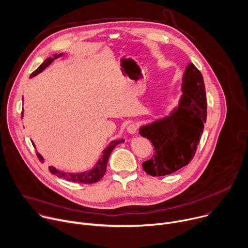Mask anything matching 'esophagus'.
Returning <instances> with one entry per match:
<instances>
[{
    "label": "esophagus",
    "instance_id": "esophagus-1",
    "mask_svg": "<svg viewBox=\"0 0 248 248\" xmlns=\"http://www.w3.org/2000/svg\"><path fill=\"white\" fill-rule=\"evenodd\" d=\"M136 130H137V125H136V124H128V125L126 126V131H127L128 133H130V134L135 133V131H136Z\"/></svg>",
    "mask_w": 248,
    "mask_h": 248
}]
</instances>
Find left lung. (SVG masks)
I'll list each match as a JSON object with an SVG mask.
<instances>
[{
	"instance_id": "1",
	"label": "left lung",
	"mask_w": 248,
	"mask_h": 248,
	"mask_svg": "<svg viewBox=\"0 0 248 248\" xmlns=\"http://www.w3.org/2000/svg\"><path fill=\"white\" fill-rule=\"evenodd\" d=\"M178 105L169 115L141 125L139 133L149 139L155 152L142 163L150 175L170 174L193 158L207 118L204 80L197 67L188 62L183 75Z\"/></svg>"
}]
</instances>
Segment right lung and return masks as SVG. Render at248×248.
I'll return each mask as SVG.
<instances>
[{"mask_svg": "<svg viewBox=\"0 0 248 248\" xmlns=\"http://www.w3.org/2000/svg\"><path fill=\"white\" fill-rule=\"evenodd\" d=\"M63 54L61 53V54H55L53 55V57H49L47 58L41 64L40 66L36 69L34 70V72L31 74L30 76V78L36 77L37 75H39L40 73H42L43 70L51 64L52 62H54L56 59L62 57ZM23 117V110L21 112V118ZM124 142V138H120V139H117V140H114V141H111V143L106 147L104 149V151L102 152L103 155L102 157L98 160V162L95 164V166L88 170H85V171H81V172H68V171H62V170H60L58 169H56L55 167L51 166L49 167V170L52 174H56L57 176H59V178H62V179H64L68 182H72V183H77V184H94V183H97L98 181H100L103 175L105 174L106 172V168H107V164H108V160H109V157L113 151V149L120 143H123ZM33 146L34 143H33ZM37 156L39 158V160L43 163L44 162V158L39 154L37 153Z\"/></svg>", "mask_w": 248, "mask_h": 248, "instance_id": "add662e5", "label": "right lung"}]
</instances>
